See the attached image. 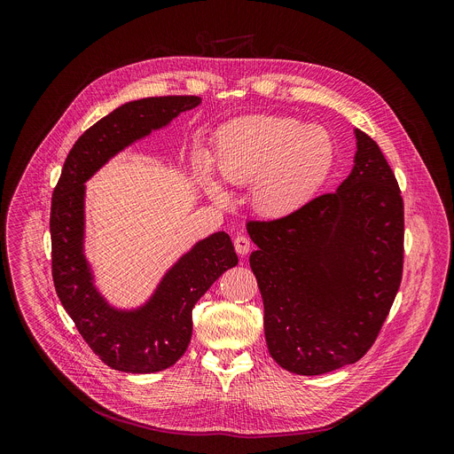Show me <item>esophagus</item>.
Returning a JSON list of instances; mask_svg holds the SVG:
<instances>
[{
    "label": "esophagus",
    "instance_id": "1",
    "mask_svg": "<svg viewBox=\"0 0 454 454\" xmlns=\"http://www.w3.org/2000/svg\"><path fill=\"white\" fill-rule=\"evenodd\" d=\"M233 244H235V249H237V253H239L240 256L247 254V253H249V249H251V240H249L246 235H239V237H235Z\"/></svg>",
    "mask_w": 454,
    "mask_h": 454
}]
</instances>
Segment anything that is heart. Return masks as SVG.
<instances>
[{
	"label": "heart",
	"instance_id": "obj_1",
	"mask_svg": "<svg viewBox=\"0 0 454 454\" xmlns=\"http://www.w3.org/2000/svg\"><path fill=\"white\" fill-rule=\"evenodd\" d=\"M215 163L230 184L249 180V203L261 215L282 219L305 208L327 181L334 144L319 125L278 114H251L226 123L217 137ZM210 198L226 203V190L207 179Z\"/></svg>",
	"mask_w": 454,
	"mask_h": 454
}]
</instances>
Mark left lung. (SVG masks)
I'll list each match as a JSON object with an SVG mask.
<instances>
[{"label": "left lung", "mask_w": 454, "mask_h": 454, "mask_svg": "<svg viewBox=\"0 0 454 454\" xmlns=\"http://www.w3.org/2000/svg\"><path fill=\"white\" fill-rule=\"evenodd\" d=\"M354 135V167L336 192L294 215L247 223L266 343L298 375L359 361L403 278L404 207L395 174L368 135Z\"/></svg>", "instance_id": "obj_1"}]
</instances>
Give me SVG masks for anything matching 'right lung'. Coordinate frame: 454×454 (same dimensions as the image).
I'll return each instance as SVG.
<instances>
[{
  "instance_id": "obj_1",
  "label": "right lung",
  "mask_w": 454,
  "mask_h": 454,
  "mask_svg": "<svg viewBox=\"0 0 454 454\" xmlns=\"http://www.w3.org/2000/svg\"><path fill=\"white\" fill-rule=\"evenodd\" d=\"M200 97L127 102L91 125L64 161L51 196V275L57 296L91 350L113 370L153 373L172 366L192 338V309L239 258L231 239L215 231L167 270L138 307L107 301L86 258V181L118 153L198 107Z\"/></svg>"
}]
</instances>
